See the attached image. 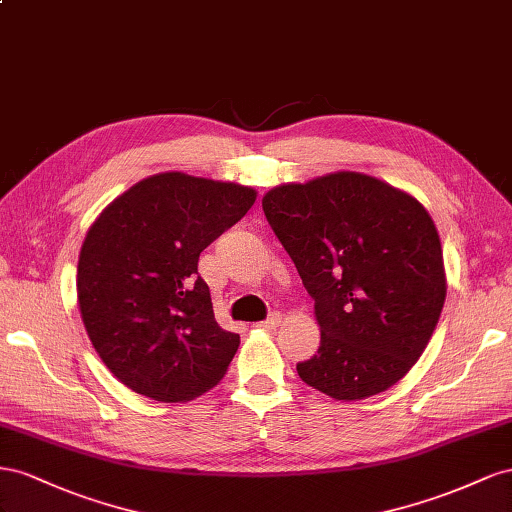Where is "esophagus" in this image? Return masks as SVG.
Masks as SVG:
<instances>
[{"label": "esophagus", "mask_w": 512, "mask_h": 512, "mask_svg": "<svg viewBox=\"0 0 512 512\" xmlns=\"http://www.w3.org/2000/svg\"><path fill=\"white\" fill-rule=\"evenodd\" d=\"M281 324V315L279 313H272L270 317H266L264 321H259V328H264V330H274L276 326H279Z\"/></svg>", "instance_id": "obj_1"}]
</instances>
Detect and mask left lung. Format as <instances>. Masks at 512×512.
I'll return each instance as SVG.
<instances>
[{
  "label": "left lung",
  "mask_w": 512,
  "mask_h": 512,
  "mask_svg": "<svg viewBox=\"0 0 512 512\" xmlns=\"http://www.w3.org/2000/svg\"><path fill=\"white\" fill-rule=\"evenodd\" d=\"M264 214L315 300L304 384L337 401L394 386L425 352L446 300L442 244L407 193L356 171L266 193Z\"/></svg>",
  "instance_id": "obj_1"
}]
</instances>
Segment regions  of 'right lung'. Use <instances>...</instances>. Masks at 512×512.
<instances>
[{
  "label": "right lung",
  "instance_id": "obj_1",
  "mask_svg": "<svg viewBox=\"0 0 512 512\" xmlns=\"http://www.w3.org/2000/svg\"><path fill=\"white\" fill-rule=\"evenodd\" d=\"M253 203L248 186L169 171L137 182L96 218L79 255V309L124 386L180 403L221 382L240 334L216 324L197 264Z\"/></svg>",
  "mask_w": 512,
  "mask_h": 512
}]
</instances>
